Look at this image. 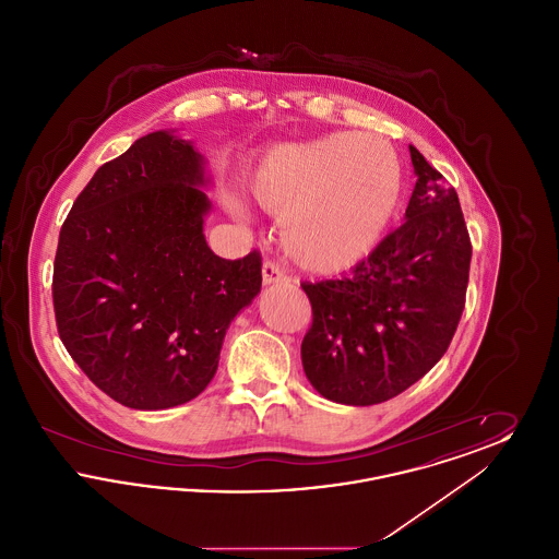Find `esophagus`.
Listing matches in <instances>:
<instances>
[{"label": "esophagus", "mask_w": 559, "mask_h": 559, "mask_svg": "<svg viewBox=\"0 0 559 559\" xmlns=\"http://www.w3.org/2000/svg\"><path fill=\"white\" fill-rule=\"evenodd\" d=\"M262 276H264V285H274V283H289L292 281V276L283 270V267L278 266L276 262H272V260H267L264 262V267H262Z\"/></svg>", "instance_id": "34e87169"}]
</instances>
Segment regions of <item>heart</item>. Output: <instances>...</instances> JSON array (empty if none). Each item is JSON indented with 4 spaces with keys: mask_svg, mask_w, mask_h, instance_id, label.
<instances>
[{
    "mask_svg": "<svg viewBox=\"0 0 559 559\" xmlns=\"http://www.w3.org/2000/svg\"><path fill=\"white\" fill-rule=\"evenodd\" d=\"M394 151L369 133H331L274 148L253 197L285 215L283 237L301 266L335 272L369 253L399 203Z\"/></svg>",
    "mask_w": 559,
    "mask_h": 559,
    "instance_id": "b5f03b06",
    "label": "heart"
}]
</instances>
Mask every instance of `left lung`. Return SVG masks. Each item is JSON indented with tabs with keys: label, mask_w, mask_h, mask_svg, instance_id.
Wrapping results in <instances>:
<instances>
[{
	"label": "left lung",
	"mask_w": 559,
	"mask_h": 559,
	"mask_svg": "<svg viewBox=\"0 0 559 559\" xmlns=\"http://www.w3.org/2000/svg\"><path fill=\"white\" fill-rule=\"evenodd\" d=\"M411 148L406 219L342 276L304 281L312 324L306 377L324 399L371 406L419 381L449 349L465 308L472 240L456 190Z\"/></svg>",
	"instance_id": "obj_1"
}]
</instances>
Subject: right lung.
Returning <instances> with one entry per match:
<instances>
[{
  "instance_id": "obj_1",
  "label": "right lung",
  "mask_w": 559,
  "mask_h": 559,
  "mask_svg": "<svg viewBox=\"0 0 559 559\" xmlns=\"http://www.w3.org/2000/svg\"><path fill=\"white\" fill-rule=\"evenodd\" d=\"M203 182L187 140L148 133L98 167L60 228L58 335L123 406L159 411L197 399L228 324L262 289L258 249L224 260L207 247Z\"/></svg>"
}]
</instances>
